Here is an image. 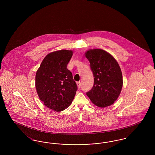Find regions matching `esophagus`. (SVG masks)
Instances as JSON below:
<instances>
[{"instance_id": "1", "label": "esophagus", "mask_w": 155, "mask_h": 155, "mask_svg": "<svg viewBox=\"0 0 155 155\" xmlns=\"http://www.w3.org/2000/svg\"><path fill=\"white\" fill-rule=\"evenodd\" d=\"M77 86L78 88H80L81 86V82L79 81V82H77Z\"/></svg>"}]
</instances>
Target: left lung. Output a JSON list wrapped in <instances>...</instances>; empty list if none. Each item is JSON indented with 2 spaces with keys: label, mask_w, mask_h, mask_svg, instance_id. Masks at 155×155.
<instances>
[{
  "label": "left lung",
  "mask_w": 155,
  "mask_h": 155,
  "mask_svg": "<svg viewBox=\"0 0 155 155\" xmlns=\"http://www.w3.org/2000/svg\"><path fill=\"white\" fill-rule=\"evenodd\" d=\"M94 77L92 89L87 93L96 106L105 107L115 102L123 87V75L118 62L108 52L100 49L85 53Z\"/></svg>",
  "instance_id": "obj_1"
}]
</instances>
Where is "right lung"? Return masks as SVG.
Masks as SVG:
<instances>
[{
  "instance_id": "obj_1",
  "label": "right lung",
  "mask_w": 155,
  "mask_h": 155,
  "mask_svg": "<svg viewBox=\"0 0 155 155\" xmlns=\"http://www.w3.org/2000/svg\"><path fill=\"white\" fill-rule=\"evenodd\" d=\"M73 54L60 50L48 54L37 70L35 88L40 100L55 111L65 110L72 103L77 90L72 73L67 68Z\"/></svg>"
}]
</instances>
